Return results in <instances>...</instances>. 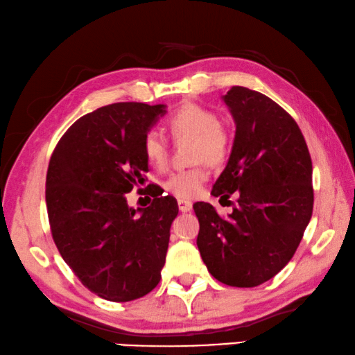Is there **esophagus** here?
I'll use <instances>...</instances> for the list:
<instances>
[{"mask_svg":"<svg viewBox=\"0 0 355 355\" xmlns=\"http://www.w3.org/2000/svg\"><path fill=\"white\" fill-rule=\"evenodd\" d=\"M178 206H179V210H181V212H190L191 210V207H193V204H191L190 201H185V200H179L178 201Z\"/></svg>","mask_w":355,"mask_h":355,"instance_id":"1","label":"esophagus"}]
</instances>
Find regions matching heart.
<instances>
[{"label": "heart", "mask_w": 355, "mask_h": 355, "mask_svg": "<svg viewBox=\"0 0 355 355\" xmlns=\"http://www.w3.org/2000/svg\"><path fill=\"white\" fill-rule=\"evenodd\" d=\"M166 124L174 139L193 137L191 157L195 162L218 165L226 159L229 153V134L212 109L195 103H185L168 116ZM141 146L149 165L157 170L166 165L168 143L160 130H148L143 137ZM206 181L207 171L200 165L171 173L165 181V190L181 200H191L200 195Z\"/></svg>", "instance_id": "b5f03b06"}]
</instances>
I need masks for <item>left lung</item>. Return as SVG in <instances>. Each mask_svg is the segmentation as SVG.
<instances>
[{
  "mask_svg": "<svg viewBox=\"0 0 355 355\" xmlns=\"http://www.w3.org/2000/svg\"><path fill=\"white\" fill-rule=\"evenodd\" d=\"M223 101L235 139L212 195L237 202L226 218L212 204H193L196 245L216 281L257 287L290 262L312 218V159L300 126L271 98L235 85Z\"/></svg>",
  "mask_w": 355,
  "mask_h": 355,
  "instance_id": "8db88e82",
  "label": "left lung"
}]
</instances>
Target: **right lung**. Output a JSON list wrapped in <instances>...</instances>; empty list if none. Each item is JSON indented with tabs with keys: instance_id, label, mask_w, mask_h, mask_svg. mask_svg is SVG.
Listing matches in <instances>:
<instances>
[{
	"instance_id": "1",
	"label": "right lung",
	"mask_w": 355,
	"mask_h": 355,
	"mask_svg": "<svg viewBox=\"0 0 355 355\" xmlns=\"http://www.w3.org/2000/svg\"><path fill=\"white\" fill-rule=\"evenodd\" d=\"M165 112L164 104L104 105L71 124L49 160L53 240L83 285L103 300L134 301L162 277L178 202L155 193L151 206L135 210L126 193L145 181L143 137Z\"/></svg>"
}]
</instances>
